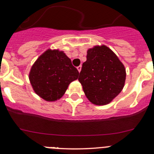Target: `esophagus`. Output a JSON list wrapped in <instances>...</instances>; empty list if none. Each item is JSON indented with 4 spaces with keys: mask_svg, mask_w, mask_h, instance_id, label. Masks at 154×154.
Wrapping results in <instances>:
<instances>
[{
    "mask_svg": "<svg viewBox=\"0 0 154 154\" xmlns=\"http://www.w3.org/2000/svg\"><path fill=\"white\" fill-rule=\"evenodd\" d=\"M81 66H78V67H77V70H78V71L79 72H80V71H81Z\"/></svg>",
    "mask_w": 154,
    "mask_h": 154,
    "instance_id": "obj_1",
    "label": "esophagus"
}]
</instances>
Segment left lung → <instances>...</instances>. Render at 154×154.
<instances>
[{"mask_svg": "<svg viewBox=\"0 0 154 154\" xmlns=\"http://www.w3.org/2000/svg\"><path fill=\"white\" fill-rule=\"evenodd\" d=\"M125 80V66L111 49L97 45L87 51L78 80L91 103H109L122 91Z\"/></svg>", "mask_w": 154, "mask_h": 154, "instance_id": "obj_1", "label": "left lung"}]
</instances>
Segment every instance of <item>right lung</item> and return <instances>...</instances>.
Masks as SVG:
<instances>
[{
	"mask_svg": "<svg viewBox=\"0 0 154 154\" xmlns=\"http://www.w3.org/2000/svg\"><path fill=\"white\" fill-rule=\"evenodd\" d=\"M79 72L63 51L48 49L34 63L29 74L34 91L47 101L61 98Z\"/></svg>",
	"mask_w": 154,
	"mask_h": 154,
	"instance_id": "obj_1",
	"label": "right lung"
}]
</instances>
